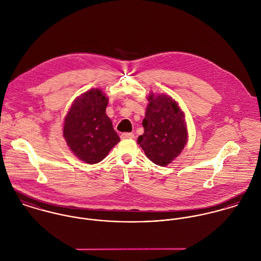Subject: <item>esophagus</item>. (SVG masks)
I'll list each match as a JSON object with an SVG mask.
<instances>
[{"label":"esophagus","instance_id":"esophagus-1","mask_svg":"<svg viewBox=\"0 0 261 261\" xmlns=\"http://www.w3.org/2000/svg\"><path fill=\"white\" fill-rule=\"evenodd\" d=\"M134 134L132 133H123L120 135V139L121 140H127V139H134Z\"/></svg>","mask_w":261,"mask_h":261}]
</instances>
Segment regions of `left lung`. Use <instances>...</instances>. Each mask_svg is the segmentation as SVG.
Segmentation results:
<instances>
[{"instance_id": "obj_1", "label": "left lung", "mask_w": 261, "mask_h": 261, "mask_svg": "<svg viewBox=\"0 0 261 261\" xmlns=\"http://www.w3.org/2000/svg\"><path fill=\"white\" fill-rule=\"evenodd\" d=\"M148 100L143 120L145 133L138 138V144L153 164L165 167L186 146L184 115L177 102L169 96L150 94Z\"/></svg>"}]
</instances>
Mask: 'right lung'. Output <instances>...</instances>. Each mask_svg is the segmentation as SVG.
Listing matches in <instances>:
<instances>
[{"instance_id":"1","label":"right lung","mask_w":261,"mask_h":261,"mask_svg":"<svg viewBox=\"0 0 261 261\" xmlns=\"http://www.w3.org/2000/svg\"><path fill=\"white\" fill-rule=\"evenodd\" d=\"M108 103L99 89H91L75 100L65 117L63 137L75 155L86 164L99 163L119 142L106 113Z\"/></svg>"}]
</instances>
